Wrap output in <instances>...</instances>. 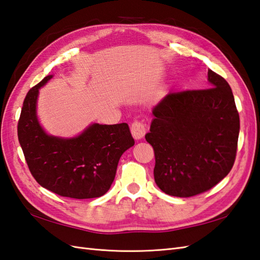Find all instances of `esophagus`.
Here are the masks:
<instances>
[{
    "label": "esophagus",
    "mask_w": 260,
    "mask_h": 260,
    "mask_svg": "<svg viewBox=\"0 0 260 260\" xmlns=\"http://www.w3.org/2000/svg\"><path fill=\"white\" fill-rule=\"evenodd\" d=\"M147 132V129H145V125L141 121H134L131 124V134L132 137H134L136 140H140Z\"/></svg>",
    "instance_id": "34e87169"
}]
</instances>
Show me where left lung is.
<instances>
[{"mask_svg":"<svg viewBox=\"0 0 260 260\" xmlns=\"http://www.w3.org/2000/svg\"><path fill=\"white\" fill-rule=\"evenodd\" d=\"M210 87L170 92L152 109L145 135L154 150V181L166 194L189 198L208 191L235 162L239 115L231 87L208 71Z\"/></svg>","mask_w":260,"mask_h":260,"instance_id":"obj_1","label":"left lung"}]
</instances>
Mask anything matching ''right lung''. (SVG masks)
<instances>
[{"label": "right lung", "mask_w": 260, "mask_h": 260, "mask_svg": "<svg viewBox=\"0 0 260 260\" xmlns=\"http://www.w3.org/2000/svg\"><path fill=\"white\" fill-rule=\"evenodd\" d=\"M48 75L24 99L17 124L18 141L31 175L43 187L65 198L103 196L115 180L120 157L135 144L126 123H92L75 138L47 135L37 119L41 87Z\"/></svg>", "instance_id": "obj_1"}]
</instances>
